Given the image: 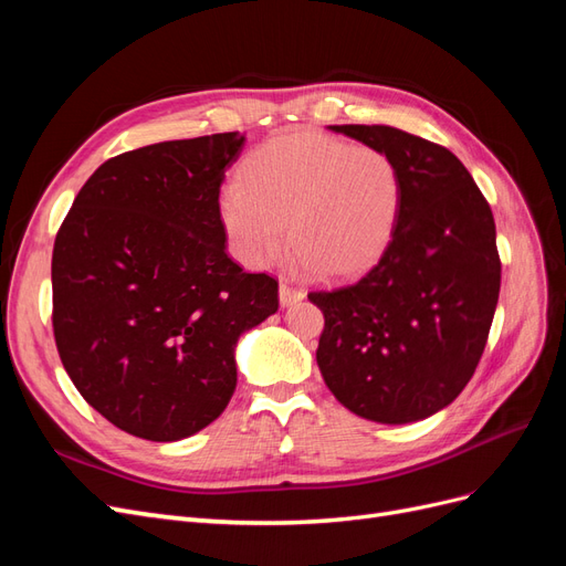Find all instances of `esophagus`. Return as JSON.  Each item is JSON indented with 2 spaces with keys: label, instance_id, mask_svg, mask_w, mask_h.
<instances>
[{
  "label": "esophagus",
  "instance_id": "esophagus-1",
  "mask_svg": "<svg viewBox=\"0 0 566 566\" xmlns=\"http://www.w3.org/2000/svg\"><path fill=\"white\" fill-rule=\"evenodd\" d=\"M279 300H281V306L285 310V306H293V304H297L300 300H304V293H302L300 287L281 283V285H279Z\"/></svg>",
  "mask_w": 566,
  "mask_h": 566
}]
</instances>
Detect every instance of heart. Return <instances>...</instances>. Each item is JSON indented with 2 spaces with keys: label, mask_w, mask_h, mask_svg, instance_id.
<instances>
[{
  "label": "heart",
  "mask_w": 566,
  "mask_h": 566,
  "mask_svg": "<svg viewBox=\"0 0 566 566\" xmlns=\"http://www.w3.org/2000/svg\"><path fill=\"white\" fill-rule=\"evenodd\" d=\"M401 177L387 153L316 132L279 134L256 148L219 193L233 254L250 269L287 243L321 281L366 271L397 227Z\"/></svg>",
  "instance_id": "obj_1"
}]
</instances>
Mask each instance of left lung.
I'll list each match as a JSON object with an SVG mask.
<instances>
[{"label": "left lung", "instance_id": "left-lung-1", "mask_svg": "<svg viewBox=\"0 0 566 566\" xmlns=\"http://www.w3.org/2000/svg\"><path fill=\"white\" fill-rule=\"evenodd\" d=\"M378 148L401 177L380 262L347 287L310 293L323 312L316 364L335 399L382 424L418 422L465 389L501 293L486 198L453 153L387 125H331Z\"/></svg>", "mask_w": 566, "mask_h": 566}]
</instances>
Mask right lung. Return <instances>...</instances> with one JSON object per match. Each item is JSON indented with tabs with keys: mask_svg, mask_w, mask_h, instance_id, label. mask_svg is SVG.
<instances>
[{
	"mask_svg": "<svg viewBox=\"0 0 566 566\" xmlns=\"http://www.w3.org/2000/svg\"><path fill=\"white\" fill-rule=\"evenodd\" d=\"M243 146L227 132L111 158L56 235L63 368L132 437L179 441L214 422L235 389L238 339L279 312V283L224 245L219 186Z\"/></svg>",
	"mask_w": 566,
	"mask_h": 566,
	"instance_id": "add662e5",
	"label": "right lung"
}]
</instances>
